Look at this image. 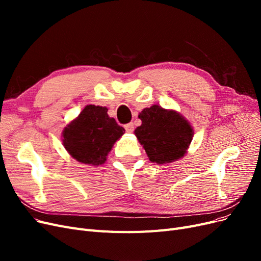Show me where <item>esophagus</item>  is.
Returning a JSON list of instances; mask_svg holds the SVG:
<instances>
[{"label": "esophagus", "mask_w": 261, "mask_h": 261, "mask_svg": "<svg viewBox=\"0 0 261 261\" xmlns=\"http://www.w3.org/2000/svg\"><path fill=\"white\" fill-rule=\"evenodd\" d=\"M124 127H125V129H126V132H127V133H133L134 132V124L133 123L126 124Z\"/></svg>", "instance_id": "1"}]
</instances>
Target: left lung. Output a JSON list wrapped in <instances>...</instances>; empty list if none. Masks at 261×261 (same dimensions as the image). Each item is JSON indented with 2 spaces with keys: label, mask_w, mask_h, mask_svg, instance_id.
Returning <instances> with one entry per match:
<instances>
[{
  "label": "left lung",
  "mask_w": 261,
  "mask_h": 261,
  "mask_svg": "<svg viewBox=\"0 0 261 261\" xmlns=\"http://www.w3.org/2000/svg\"><path fill=\"white\" fill-rule=\"evenodd\" d=\"M141 125L135 135L151 162L171 163L184 156L192 143V125L174 110L153 105L138 115Z\"/></svg>",
  "instance_id": "1"
}]
</instances>
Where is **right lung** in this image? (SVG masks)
<instances>
[{
    "label": "right lung",
    "mask_w": 261,
    "mask_h": 261,
    "mask_svg": "<svg viewBox=\"0 0 261 261\" xmlns=\"http://www.w3.org/2000/svg\"><path fill=\"white\" fill-rule=\"evenodd\" d=\"M125 133L106 107L86 106L75 120L63 129V146L78 162L101 165L107 161L117 139Z\"/></svg>",
    "instance_id": "right-lung-1"
}]
</instances>
